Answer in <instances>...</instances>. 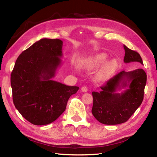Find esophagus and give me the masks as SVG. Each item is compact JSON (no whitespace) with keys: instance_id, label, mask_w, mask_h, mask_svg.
<instances>
[{"instance_id":"obj_1","label":"esophagus","mask_w":157,"mask_h":157,"mask_svg":"<svg viewBox=\"0 0 157 157\" xmlns=\"http://www.w3.org/2000/svg\"><path fill=\"white\" fill-rule=\"evenodd\" d=\"M81 90H82V92L86 93V92H87V91H88V88H87L86 86H83V87H82Z\"/></svg>"}]
</instances>
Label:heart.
I'll return each instance as SVG.
<instances>
[{
  "instance_id": "obj_1",
  "label": "heart",
  "mask_w": 157,
  "mask_h": 157,
  "mask_svg": "<svg viewBox=\"0 0 157 157\" xmlns=\"http://www.w3.org/2000/svg\"><path fill=\"white\" fill-rule=\"evenodd\" d=\"M108 56L105 53H97L95 55L83 58L81 60L80 64L83 69L87 70H93L101 66L107 60ZM117 67V62L115 59H111L102 65L95 74V78L99 82L106 80L113 73Z\"/></svg>"
}]
</instances>
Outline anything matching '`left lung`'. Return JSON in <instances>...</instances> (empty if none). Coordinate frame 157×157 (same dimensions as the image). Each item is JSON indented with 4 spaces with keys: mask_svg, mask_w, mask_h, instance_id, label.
Masks as SVG:
<instances>
[{
    "mask_svg": "<svg viewBox=\"0 0 157 157\" xmlns=\"http://www.w3.org/2000/svg\"><path fill=\"white\" fill-rule=\"evenodd\" d=\"M125 63L139 62L143 64L141 57L135 51L124 45ZM147 75L142 69L131 71H123L110 79L101 91L92 93L93 104L92 114L101 124L117 125L128 120L140 106L144 99ZM124 88L121 93L117 91Z\"/></svg>",
    "mask_w": 157,
    "mask_h": 157,
    "instance_id": "left-lung-1",
    "label": "left lung"
}]
</instances>
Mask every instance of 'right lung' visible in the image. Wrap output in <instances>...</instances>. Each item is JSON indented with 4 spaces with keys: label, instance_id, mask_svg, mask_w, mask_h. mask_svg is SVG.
<instances>
[{
    "label": "right lung",
    "instance_id": "add662e5",
    "mask_svg": "<svg viewBox=\"0 0 157 157\" xmlns=\"http://www.w3.org/2000/svg\"><path fill=\"white\" fill-rule=\"evenodd\" d=\"M62 44L59 39L36 42L18 56L11 72L14 106L32 124L42 126L56 121L79 88L53 79L62 64Z\"/></svg>",
    "mask_w": 157,
    "mask_h": 157
}]
</instances>
